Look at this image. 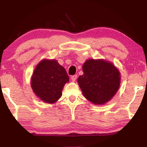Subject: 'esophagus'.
Wrapping results in <instances>:
<instances>
[{
  "mask_svg": "<svg viewBox=\"0 0 147 147\" xmlns=\"http://www.w3.org/2000/svg\"><path fill=\"white\" fill-rule=\"evenodd\" d=\"M76 79H77V75H74L71 77V80L73 82H75Z\"/></svg>",
  "mask_w": 147,
  "mask_h": 147,
  "instance_id": "esophagus-1",
  "label": "esophagus"
}]
</instances>
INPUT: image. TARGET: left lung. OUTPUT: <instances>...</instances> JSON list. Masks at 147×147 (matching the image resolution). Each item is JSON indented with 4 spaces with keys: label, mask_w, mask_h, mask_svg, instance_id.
I'll use <instances>...</instances> for the list:
<instances>
[{
    "label": "left lung",
    "mask_w": 147,
    "mask_h": 147,
    "mask_svg": "<svg viewBox=\"0 0 147 147\" xmlns=\"http://www.w3.org/2000/svg\"><path fill=\"white\" fill-rule=\"evenodd\" d=\"M83 75L78 78V83L83 96L93 104H105L119 88L121 73L111 62L88 59L83 65Z\"/></svg>",
    "instance_id": "obj_1"
}]
</instances>
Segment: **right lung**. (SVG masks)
<instances>
[{
  "label": "right lung",
  "instance_id": "right-lung-1",
  "mask_svg": "<svg viewBox=\"0 0 147 147\" xmlns=\"http://www.w3.org/2000/svg\"><path fill=\"white\" fill-rule=\"evenodd\" d=\"M65 69L55 59H43L31 78V87L42 101L54 104L61 97L64 85L69 82Z\"/></svg>",
  "mask_w": 147,
  "mask_h": 147
}]
</instances>
